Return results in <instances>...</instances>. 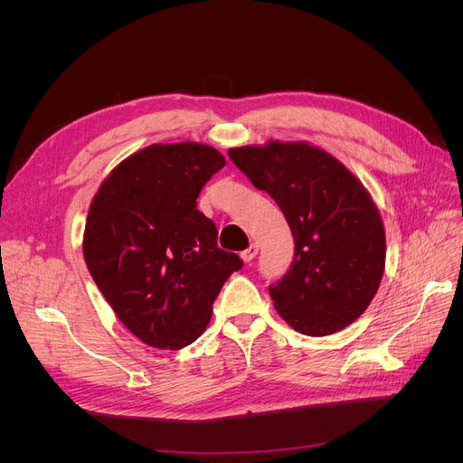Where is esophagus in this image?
<instances>
[{
	"mask_svg": "<svg viewBox=\"0 0 463 463\" xmlns=\"http://www.w3.org/2000/svg\"><path fill=\"white\" fill-rule=\"evenodd\" d=\"M257 253H259V244H255V241H253V244L248 250H244V251L240 253V257H241V260H244V262H251L257 257Z\"/></svg>",
	"mask_w": 463,
	"mask_h": 463,
	"instance_id": "1",
	"label": "esophagus"
}]
</instances>
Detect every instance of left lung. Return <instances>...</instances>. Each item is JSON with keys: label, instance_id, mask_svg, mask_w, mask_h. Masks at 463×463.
<instances>
[{"label": "left lung", "instance_id": "obj_1", "mask_svg": "<svg viewBox=\"0 0 463 463\" xmlns=\"http://www.w3.org/2000/svg\"><path fill=\"white\" fill-rule=\"evenodd\" d=\"M229 157L278 203L295 238L293 264L269 288L283 321L315 337L354 323L377 293L386 257L384 227L366 187L307 142L241 146Z\"/></svg>", "mask_w": 463, "mask_h": 463}]
</instances>
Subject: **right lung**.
<instances>
[{
    "instance_id": "add662e5",
    "label": "right lung",
    "mask_w": 463,
    "mask_h": 463,
    "mask_svg": "<svg viewBox=\"0 0 463 463\" xmlns=\"http://www.w3.org/2000/svg\"><path fill=\"white\" fill-rule=\"evenodd\" d=\"M225 157L199 142L152 144L121 161L90 204L82 251L118 319L140 342L178 351L208 326L212 304L241 259L217 248L197 210Z\"/></svg>"
}]
</instances>
